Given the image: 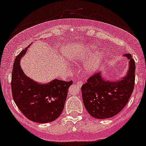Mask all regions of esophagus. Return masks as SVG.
I'll return each mask as SVG.
<instances>
[{
	"label": "esophagus",
	"instance_id": "34e87169",
	"mask_svg": "<svg viewBox=\"0 0 146 146\" xmlns=\"http://www.w3.org/2000/svg\"><path fill=\"white\" fill-rule=\"evenodd\" d=\"M76 83L79 86H82V82L80 81V80H77V81H76Z\"/></svg>",
	"mask_w": 146,
	"mask_h": 146
}]
</instances>
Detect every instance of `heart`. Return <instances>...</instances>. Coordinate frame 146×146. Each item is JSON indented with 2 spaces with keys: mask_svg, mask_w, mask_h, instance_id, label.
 Segmentation results:
<instances>
[{
  "mask_svg": "<svg viewBox=\"0 0 146 146\" xmlns=\"http://www.w3.org/2000/svg\"><path fill=\"white\" fill-rule=\"evenodd\" d=\"M97 46L94 45H89L87 46L82 48L76 54V58L78 60L84 61L92 56L94 54L97 52ZM104 53L102 52H98L94 56L92 59L88 63V64L85 67V73L87 74H91L95 72L98 69V68L102 62L104 58Z\"/></svg>",
  "mask_w": 146,
  "mask_h": 146,
  "instance_id": "1",
  "label": "heart"
}]
</instances>
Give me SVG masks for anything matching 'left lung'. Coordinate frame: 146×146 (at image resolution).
<instances>
[{
	"instance_id": "1",
	"label": "left lung",
	"mask_w": 146,
	"mask_h": 146,
	"mask_svg": "<svg viewBox=\"0 0 146 146\" xmlns=\"http://www.w3.org/2000/svg\"><path fill=\"white\" fill-rule=\"evenodd\" d=\"M126 75L118 80H107L101 72L88 79L81 88L84 104L90 115L106 119L117 114L128 102L135 84V62L130 54Z\"/></svg>"
}]
</instances>
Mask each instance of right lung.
<instances>
[{"mask_svg":"<svg viewBox=\"0 0 146 146\" xmlns=\"http://www.w3.org/2000/svg\"><path fill=\"white\" fill-rule=\"evenodd\" d=\"M30 46L15 58L11 80L13 98L21 112L30 120L37 123L51 122L62 112L68 90L73 82L55 79L42 84L26 76L20 61Z\"/></svg>","mask_w":146,"mask_h":146,"instance_id":"obj_1","label":"right lung"}]
</instances>
